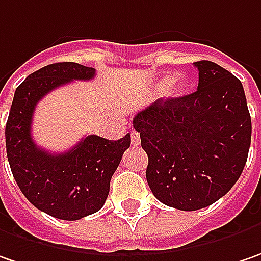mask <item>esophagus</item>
<instances>
[{
  "label": "esophagus",
  "mask_w": 261,
  "mask_h": 261,
  "mask_svg": "<svg viewBox=\"0 0 261 261\" xmlns=\"http://www.w3.org/2000/svg\"><path fill=\"white\" fill-rule=\"evenodd\" d=\"M131 144L139 146L140 144V134L137 131H131Z\"/></svg>",
  "instance_id": "obj_1"
}]
</instances>
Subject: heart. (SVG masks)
Here are the masks:
<instances>
[{"instance_id": "obj_1", "label": "heart", "mask_w": 261, "mask_h": 261, "mask_svg": "<svg viewBox=\"0 0 261 261\" xmlns=\"http://www.w3.org/2000/svg\"><path fill=\"white\" fill-rule=\"evenodd\" d=\"M158 90L165 92L166 90V96L169 97H178L182 96L188 89V83L186 79L182 77H176L174 74L166 75L164 79L159 80V83L156 85Z\"/></svg>"}]
</instances>
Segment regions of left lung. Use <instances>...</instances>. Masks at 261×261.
<instances>
[{
	"label": "left lung",
	"instance_id": "8db88e82",
	"mask_svg": "<svg viewBox=\"0 0 261 261\" xmlns=\"http://www.w3.org/2000/svg\"><path fill=\"white\" fill-rule=\"evenodd\" d=\"M194 65V93L158 99L133 119L149 158L146 179L153 196L186 212L207 207L233 187L251 143L241 82L212 61Z\"/></svg>",
	"mask_w": 261,
	"mask_h": 261
}]
</instances>
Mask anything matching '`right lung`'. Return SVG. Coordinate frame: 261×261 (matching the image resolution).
<instances>
[{"label": "right lung", "instance_id": "right-lung-1", "mask_svg": "<svg viewBox=\"0 0 261 261\" xmlns=\"http://www.w3.org/2000/svg\"><path fill=\"white\" fill-rule=\"evenodd\" d=\"M95 73L77 63L40 68L16 89L7 119V158L18 188L35 207L57 219L77 221L102 209L111 178L131 144L130 133L119 140L86 136L64 153L46 152L33 142L32 119L40 99L73 80H92Z\"/></svg>", "mask_w": 261, "mask_h": 261}]
</instances>
